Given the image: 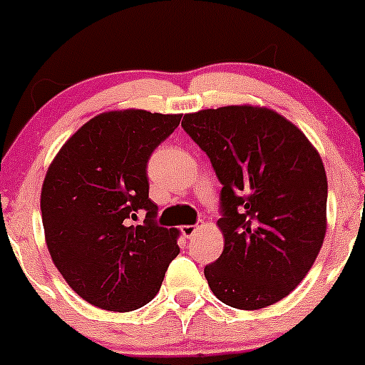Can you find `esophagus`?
Listing matches in <instances>:
<instances>
[{"label": "esophagus", "instance_id": "34e87169", "mask_svg": "<svg viewBox=\"0 0 365 365\" xmlns=\"http://www.w3.org/2000/svg\"><path fill=\"white\" fill-rule=\"evenodd\" d=\"M197 230H200V226H182V233L185 238H192Z\"/></svg>", "mask_w": 365, "mask_h": 365}]
</instances>
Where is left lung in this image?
<instances>
[{
	"label": "left lung",
	"instance_id": "8db88e82",
	"mask_svg": "<svg viewBox=\"0 0 365 365\" xmlns=\"http://www.w3.org/2000/svg\"><path fill=\"white\" fill-rule=\"evenodd\" d=\"M222 183L224 249L205 267L213 295L256 311L288 297L327 233V173L304 132L274 109L224 106L183 116Z\"/></svg>",
	"mask_w": 365,
	"mask_h": 365
}]
</instances>
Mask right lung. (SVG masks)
<instances>
[{
	"label": "right lung",
	"instance_id": "add662e5",
	"mask_svg": "<svg viewBox=\"0 0 365 365\" xmlns=\"http://www.w3.org/2000/svg\"><path fill=\"white\" fill-rule=\"evenodd\" d=\"M182 114L106 111L67 139L40 194L43 233L67 284L95 307L128 312L159 293L178 256L176 227L155 224L146 164ZM141 209L145 224L134 227Z\"/></svg>",
	"mask_w": 365,
	"mask_h": 365
}]
</instances>
